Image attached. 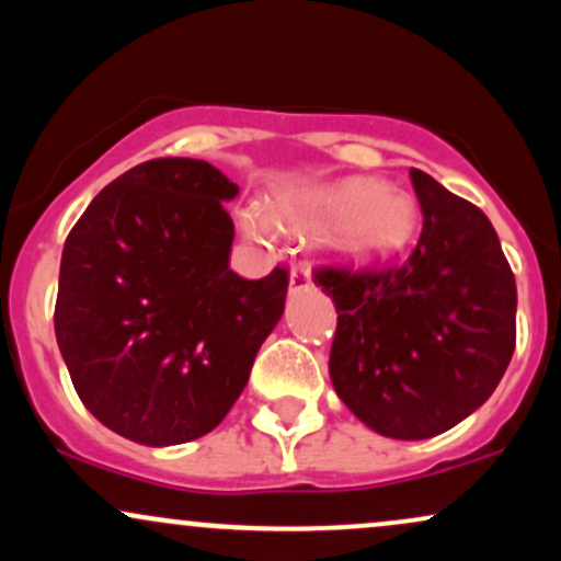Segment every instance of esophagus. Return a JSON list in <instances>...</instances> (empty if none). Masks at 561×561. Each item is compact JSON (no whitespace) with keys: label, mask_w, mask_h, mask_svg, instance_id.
<instances>
[{"label":"esophagus","mask_w":561,"mask_h":561,"mask_svg":"<svg viewBox=\"0 0 561 561\" xmlns=\"http://www.w3.org/2000/svg\"><path fill=\"white\" fill-rule=\"evenodd\" d=\"M308 287H311V268L298 263V266H293V272H289V289H293V293H300V289Z\"/></svg>","instance_id":"1"}]
</instances>
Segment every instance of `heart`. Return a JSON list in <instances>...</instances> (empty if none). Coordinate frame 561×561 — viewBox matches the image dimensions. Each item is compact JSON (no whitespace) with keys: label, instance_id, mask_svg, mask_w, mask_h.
<instances>
[{"label":"heart","instance_id":"b5f03b06","mask_svg":"<svg viewBox=\"0 0 561 561\" xmlns=\"http://www.w3.org/2000/svg\"><path fill=\"white\" fill-rule=\"evenodd\" d=\"M272 218L295 234L332 224L330 242L340 253L379 259L411 240L416 229V205L396 186L375 184L371 179H343L276 199ZM240 224L253 240H268L272 234V221L259 208L242 210Z\"/></svg>","mask_w":561,"mask_h":561}]
</instances>
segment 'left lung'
I'll use <instances>...</instances> for the list:
<instances>
[{"label":"left lung","mask_w":561,"mask_h":561,"mask_svg":"<svg viewBox=\"0 0 561 561\" xmlns=\"http://www.w3.org/2000/svg\"><path fill=\"white\" fill-rule=\"evenodd\" d=\"M422 205L414 250L388 266H319L337 308L330 377L366 427L424 440L491 398L517 343V285L493 224L430 173L409 171Z\"/></svg>","instance_id":"1"}]
</instances>
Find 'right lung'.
Listing matches in <instances>:
<instances>
[{
    "instance_id": "1",
    "label": "right lung",
    "mask_w": 561,
    "mask_h": 561,
    "mask_svg": "<svg viewBox=\"0 0 561 561\" xmlns=\"http://www.w3.org/2000/svg\"><path fill=\"white\" fill-rule=\"evenodd\" d=\"M237 192L205 160H147L89 203L62 248V362L96 420L141 446L218 427L285 311L287 268H229L224 199Z\"/></svg>"
}]
</instances>
